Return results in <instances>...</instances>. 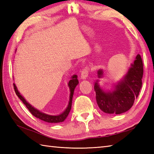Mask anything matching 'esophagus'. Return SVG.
Listing matches in <instances>:
<instances>
[{"label": "esophagus", "mask_w": 154, "mask_h": 154, "mask_svg": "<svg viewBox=\"0 0 154 154\" xmlns=\"http://www.w3.org/2000/svg\"><path fill=\"white\" fill-rule=\"evenodd\" d=\"M89 67L86 66L85 67H84L83 69V70L81 71V77L82 78V79H86V78L88 77V75H89Z\"/></svg>", "instance_id": "1"}]
</instances>
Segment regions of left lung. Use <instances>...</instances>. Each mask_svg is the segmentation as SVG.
Instances as JSON below:
<instances>
[{
	"label": "left lung",
	"instance_id": "obj_1",
	"mask_svg": "<svg viewBox=\"0 0 154 154\" xmlns=\"http://www.w3.org/2000/svg\"><path fill=\"white\" fill-rule=\"evenodd\" d=\"M143 73V62L141 56L138 54L125 77L116 85V89L112 92H104L98 83H95L94 89L99 109L105 113L116 114L128 110L138 97L142 88ZM103 74L101 69L98 71L99 78L103 76Z\"/></svg>",
	"mask_w": 154,
	"mask_h": 154
}]
</instances>
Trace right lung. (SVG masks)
Returning <instances> with one entry per match:
<instances>
[{"label":"right lung","mask_w":154,"mask_h":154,"mask_svg":"<svg viewBox=\"0 0 154 154\" xmlns=\"http://www.w3.org/2000/svg\"><path fill=\"white\" fill-rule=\"evenodd\" d=\"M77 77V76L76 75H73V76L72 77V79L69 81V84H68L71 93H70L69 102L67 108L63 113H61V114H59V115H57V116L48 115V114L42 113V112H40L39 110L34 109L33 106H32L30 104L27 103V101L24 99V97H23L21 94L19 93L17 89H16L15 84H14V89L16 95H17L19 99L22 101V103L25 104L26 106L27 107V109L29 110V111H30L32 115L34 116L35 117L38 118V119H39L44 121V122H50V123L61 122H63V121H64L65 119L67 117L68 114H69V113L70 110H71V104H72V99H73L74 89H75V87L77 86V85H78V83H79V81H78Z\"/></svg>","instance_id":"right-lung-1"}]
</instances>
